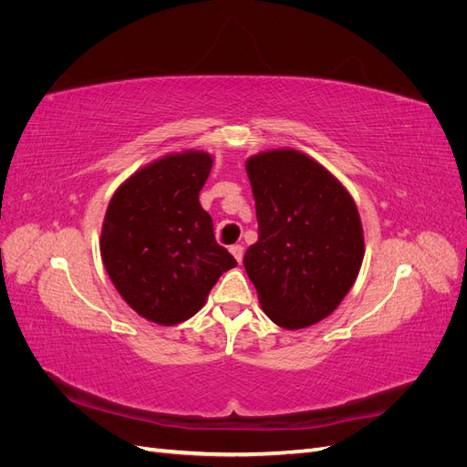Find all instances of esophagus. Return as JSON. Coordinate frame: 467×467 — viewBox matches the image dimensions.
I'll use <instances>...</instances> for the list:
<instances>
[{
  "label": "esophagus",
  "mask_w": 467,
  "mask_h": 467,
  "mask_svg": "<svg viewBox=\"0 0 467 467\" xmlns=\"http://www.w3.org/2000/svg\"><path fill=\"white\" fill-rule=\"evenodd\" d=\"M230 251H232V255L235 257V261H237V263H242V261H244V247H242V245H232V247H230Z\"/></svg>",
  "instance_id": "obj_1"
}]
</instances>
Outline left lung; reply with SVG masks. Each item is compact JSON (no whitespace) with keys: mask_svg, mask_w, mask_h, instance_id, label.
<instances>
[{"mask_svg":"<svg viewBox=\"0 0 467 467\" xmlns=\"http://www.w3.org/2000/svg\"><path fill=\"white\" fill-rule=\"evenodd\" d=\"M259 239L244 265L265 314L285 329H304L343 302L364 257L355 201L327 169L298 150L247 160Z\"/></svg>","mask_w":467,"mask_h":467,"instance_id":"left-lung-1","label":"left lung"}]
</instances>
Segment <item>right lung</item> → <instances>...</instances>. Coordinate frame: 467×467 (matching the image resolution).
Instances as JSON below:
<instances>
[{"label":"right lung","mask_w":467,"mask_h":467,"mask_svg":"<svg viewBox=\"0 0 467 467\" xmlns=\"http://www.w3.org/2000/svg\"><path fill=\"white\" fill-rule=\"evenodd\" d=\"M210 169L204 151L165 155L126 179L109 202L103 265L124 302L153 323L192 317L237 265L199 202Z\"/></svg>","instance_id":"right-lung-1"}]
</instances>
